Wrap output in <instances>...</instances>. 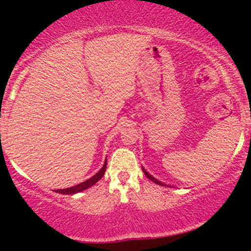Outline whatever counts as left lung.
Masks as SVG:
<instances>
[{"label": "left lung", "instance_id": "obj_1", "mask_svg": "<svg viewBox=\"0 0 251 251\" xmlns=\"http://www.w3.org/2000/svg\"><path fill=\"white\" fill-rule=\"evenodd\" d=\"M143 172H144V174H145V176H146V177H148V178H149V179H151L152 181H154V183H155V184H158V185H163V186H166V184H164V183H162V181H160V180L155 179V178H154V177H152V176H151V175H150V174H149V172H148V171H146V170H145V169H144V168H143Z\"/></svg>", "mask_w": 251, "mask_h": 251}]
</instances>
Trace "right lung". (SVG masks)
Segmentation results:
<instances>
[{
    "label": "right lung",
    "mask_w": 251,
    "mask_h": 251,
    "mask_svg": "<svg viewBox=\"0 0 251 251\" xmlns=\"http://www.w3.org/2000/svg\"><path fill=\"white\" fill-rule=\"evenodd\" d=\"M106 166H107V160H105V164H103V166L101 168V170H100V171L98 172V174L94 175L93 177L89 178V179L82 181V183L77 184V185H75V186H72V188L55 190V192H57V194H63V195H74V194H77V192L83 191V190L91 188V186H93L94 184L97 183V181H99L100 179H101L102 176L105 175Z\"/></svg>",
    "instance_id": "add662e5"
}]
</instances>
